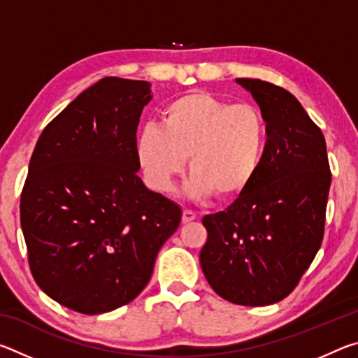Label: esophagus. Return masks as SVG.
Returning a JSON list of instances; mask_svg holds the SVG:
<instances>
[{
  "label": "esophagus",
  "instance_id": "obj_1",
  "mask_svg": "<svg viewBox=\"0 0 358 358\" xmlns=\"http://www.w3.org/2000/svg\"><path fill=\"white\" fill-rule=\"evenodd\" d=\"M196 213H194L192 210H185L183 211V216H181V221H183L185 224H189V222H192L194 220H196Z\"/></svg>",
  "mask_w": 358,
  "mask_h": 358
}]
</instances>
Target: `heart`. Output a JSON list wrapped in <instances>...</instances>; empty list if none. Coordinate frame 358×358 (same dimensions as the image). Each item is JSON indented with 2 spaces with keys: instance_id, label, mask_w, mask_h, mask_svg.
<instances>
[{
  "instance_id": "b5f03b06",
  "label": "heart",
  "mask_w": 358,
  "mask_h": 358,
  "mask_svg": "<svg viewBox=\"0 0 358 358\" xmlns=\"http://www.w3.org/2000/svg\"><path fill=\"white\" fill-rule=\"evenodd\" d=\"M266 137L264 115L254 106L191 92L169 102L161 126H145L137 138V157L157 191L171 189L187 159L192 175L187 192L226 201L240 196L257 175Z\"/></svg>"
}]
</instances>
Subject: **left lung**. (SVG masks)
I'll list each match as a JSON object with an SVG mask.
<instances>
[{
  "label": "left lung",
  "instance_id": "obj_1",
  "mask_svg": "<svg viewBox=\"0 0 358 358\" xmlns=\"http://www.w3.org/2000/svg\"><path fill=\"white\" fill-rule=\"evenodd\" d=\"M266 123L262 164L224 211L203 216V275L224 300L273 305L292 292L324 238L331 183L325 137L294 94L259 78H237Z\"/></svg>",
  "mask_w": 358,
  "mask_h": 358
}]
</instances>
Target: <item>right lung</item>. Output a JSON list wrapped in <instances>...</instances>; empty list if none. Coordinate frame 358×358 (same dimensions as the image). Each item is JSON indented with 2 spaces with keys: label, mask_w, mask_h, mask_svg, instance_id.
<instances>
[{
  "label": "right lung",
  "mask_w": 358,
  "mask_h": 358,
  "mask_svg": "<svg viewBox=\"0 0 358 358\" xmlns=\"http://www.w3.org/2000/svg\"><path fill=\"white\" fill-rule=\"evenodd\" d=\"M150 83L104 77L42 131L20 197L34 281L82 314L117 310L147 286L181 208L137 175Z\"/></svg>",
  "instance_id": "1"
}]
</instances>
